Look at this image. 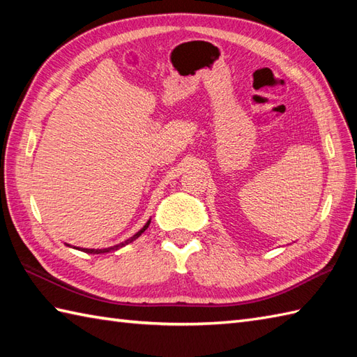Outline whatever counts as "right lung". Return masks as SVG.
Wrapping results in <instances>:
<instances>
[{"label":"right lung","instance_id":"add662e5","mask_svg":"<svg viewBox=\"0 0 357 357\" xmlns=\"http://www.w3.org/2000/svg\"><path fill=\"white\" fill-rule=\"evenodd\" d=\"M150 225V219L147 221V224L142 227V229L136 233V234H133L132 238H128L127 241H124V242H121V244H118V245H113V247H109V248H78V250H81V252H86V253H92V255H101V253H109L110 250H118L119 247H124V245H127V244H130V242H133L136 238H139L141 236V233H144L147 230V227ZM69 245V244H67Z\"/></svg>","mask_w":357,"mask_h":357}]
</instances>
